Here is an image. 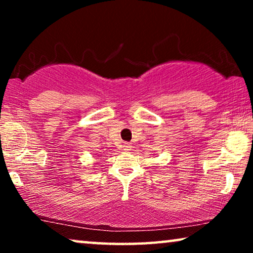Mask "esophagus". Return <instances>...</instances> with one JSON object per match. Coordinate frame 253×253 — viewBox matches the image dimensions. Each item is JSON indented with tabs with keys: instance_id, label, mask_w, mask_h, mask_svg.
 Here are the masks:
<instances>
[{
	"instance_id": "esophagus-1",
	"label": "esophagus",
	"mask_w": 253,
	"mask_h": 253,
	"mask_svg": "<svg viewBox=\"0 0 253 253\" xmlns=\"http://www.w3.org/2000/svg\"><path fill=\"white\" fill-rule=\"evenodd\" d=\"M130 147H131V146H130L129 144H124V145H123V148H124V150H126V151H129Z\"/></svg>"
}]
</instances>
